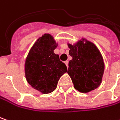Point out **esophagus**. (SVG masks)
Masks as SVG:
<instances>
[{"mask_svg": "<svg viewBox=\"0 0 120 120\" xmlns=\"http://www.w3.org/2000/svg\"><path fill=\"white\" fill-rule=\"evenodd\" d=\"M65 63L67 68H68V61H65Z\"/></svg>", "mask_w": 120, "mask_h": 120, "instance_id": "obj_1", "label": "esophagus"}]
</instances>
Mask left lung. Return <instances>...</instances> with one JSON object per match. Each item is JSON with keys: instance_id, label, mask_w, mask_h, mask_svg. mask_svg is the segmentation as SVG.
Instances as JSON below:
<instances>
[{"instance_id": "8db88e82", "label": "left lung", "mask_w": 120, "mask_h": 120, "mask_svg": "<svg viewBox=\"0 0 120 120\" xmlns=\"http://www.w3.org/2000/svg\"><path fill=\"white\" fill-rule=\"evenodd\" d=\"M72 59L68 74L74 86L80 93H88L101 85L105 70L103 56L91 41L82 38L74 44L68 43Z\"/></svg>"}]
</instances>
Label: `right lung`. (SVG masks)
<instances>
[{
	"instance_id": "add662e5",
	"label": "right lung",
	"mask_w": 120,
	"mask_h": 120,
	"mask_svg": "<svg viewBox=\"0 0 120 120\" xmlns=\"http://www.w3.org/2000/svg\"><path fill=\"white\" fill-rule=\"evenodd\" d=\"M58 43L50 34H44L31 47L25 61L28 84L42 94L54 91L58 81L67 72L65 64L54 52Z\"/></svg>"
}]
</instances>
